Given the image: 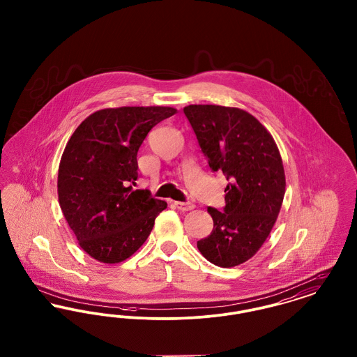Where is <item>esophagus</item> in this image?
<instances>
[{"label":"esophagus","mask_w":357,"mask_h":357,"mask_svg":"<svg viewBox=\"0 0 357 357\" xmlns=\"http://www.w3.org/2000/svg\"><path fill=\"white\" fill-rule=\"evenodd\" d=\"M175 207L181 211H190L195 207V204H191V202H175Z\"/></svg>","instance_id":"1"}]
</instances>
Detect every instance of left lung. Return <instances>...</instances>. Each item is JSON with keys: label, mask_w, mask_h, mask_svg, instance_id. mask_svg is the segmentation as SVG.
I'll return each mask as SVG.
<instances>
[{"label": "left lung", "mask_w": 357, "mask_h": 357, "mask_svg": "<svg viewBox=\"0 0 357 357\" xmlns=\"http://www.w3.org/2000/svg\"><path fill=\"white\" fill-rule=\"evenodd\" d=\"M213 172L227 179L223 211L207 207L214 227L197 242L221 268L243 264L272 231L285 195V172L277 144L249 112L222 105L183 108Z\"/></svg>", "instance_id": "8db88e82"}]
</instances>
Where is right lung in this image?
Here are the masks:
<instances>
[{
	"mask_svg": "<svg viewBox=\"0 0 357 357\" xmlns=\"http://www.w3.org/2000/svg\"><path fill=\"white\" fill-rule=\"evenodd\" d=\"M171 107H120L96 111L76 128L59 166V202L86 255L118 264L134 255L167 204L135 190L136 155Z\"/></svg>",
	"mask_w": 357,
	"mask_h": 357,
	"instance_id": "1",
	"label": "right lung"
}]
</instances>
